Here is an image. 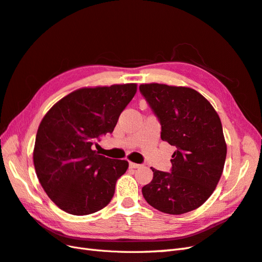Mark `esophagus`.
Instances as JSON below:
<instances>
[{
	"label": "esophagus",
	"instance_id": "1",
	"mask_svg": "<svg viewBox=\"0 0 262 262\" xmlns=\"http://www.w3.org/2000/svg\"><path fill=\"white\" fill-rule=\"evenodd\" d=\"M129 167L133 168V169H137V168H140V167H141V164L135 163V162H129Z\"/></svg>",
	"mask_w": 262,
	"mask_h": 262
}]
</instances>
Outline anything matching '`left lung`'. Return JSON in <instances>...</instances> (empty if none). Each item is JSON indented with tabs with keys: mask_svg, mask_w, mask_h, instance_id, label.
<instances>
[{
	"mask_svg": "<svg viewBox=\"0 0 262 262\" xmlns=\"http://www.w3.org/2000/svg\"><path fill=\"white\" fill-rule=\"evenodd\" d=\"M161 124V139L177 150L171 172L151 168L154 178L143 195L156 210L180 215L212 195L223 173L227 147L219 114L203 95L185 86L139 85Z\"/></svg>",
	"mask_w": 262,
	"mask_h": 262,
	"instance_id": "left-lung-1",
	"label": "left lung"
}]
</instances>
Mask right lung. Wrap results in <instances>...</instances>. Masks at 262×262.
Returning <instances> with one entry per match:
<instances>
[{"label":"right lung","mask_w":262,"mask_h":262,"mask_svg":"<svg viewBox=\"0 0 262 262\" xmlns=\"http://www.w3.org/2000/svg\"><path fill=\"white\" fill-rule=\"evenodd\" d=\"M136 91V83L82 88L58 101L41 119L34 166L42 189L62 211L92 214L113 198L128 161L106 158L91 147L114 130Z\"/></svg>","instance_id":"add662e5"}]
</instances>
